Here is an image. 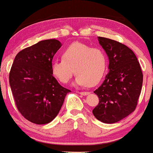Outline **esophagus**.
<instances>
[{"label": "esophagus", "mask_w": 153, "mask_h": 153, "mask_svg": "<svg viewBox=\"0 0 153 153\" xmlns=\"http://www.w3.org/2000/svg\"><path fill=\"white\" fill-rule=\"evenodd\" d=\"M90 93L89 92H85V91H83V92H79V94L82 96H86V95H88Z\"/></svg>", "instance_id": "1"}]
</instances>
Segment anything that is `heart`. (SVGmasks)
Instances as JSON below:
<instances>
[{
  "label": "heart",
  "instance_id": "heart-1",
  "mask_svg": "<svg viewBox=\"0 0 153 153\" xmlns=\"http://www.w3.org/2000/svg\"><path fill=\"white\" fill-rule=\"evenodd\" d=\"M62 60L52 62V75L60 82L66 84L74 73L77 75L74 84L89 86L99 84L104 76L107 67V57L99 48L81 42H74L63 51Z\"/></svg>",
  "mask_w": 153,
  "mask_h": 153
}]
</instances>
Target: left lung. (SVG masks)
<instances>
[{
    "instance_id": "left-lung-1",
    "label": "left lung",
    "mask_w": 153,
    "mask_h": 153,
    "mask_svg": "<svg viewBox=\"0 0 153 153\" xmlns=\"http://www.w3.org/2000/svg\"><path fill=\"white\" fill-rule=\"evenodd\" d=\"M108 57V73L103 84L94 91L99 103L92 111L104 123H115L136 108L143 85V73L134 52L125 45L98 37Z\"/></svg>"
}]
</instances>
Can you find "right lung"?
<instances>
[{"label": "right lung", "mask_w": 153, "mask_h": 153, "mask_svg": "<svg viewBox=\"0 0 153 153\" xmlns=\"http://www.w3.org/2000/svg\"><path fill=\"white\" fill-rule=\"evenodd\" d=\"M55 39L32 45L16 56L9 83L18 111L34 123H48L59 114L70 90L60 85L52 75L51 65L62 47Z\"/></svg>", "instance_id": "right-lung-1"}]
</instances>
